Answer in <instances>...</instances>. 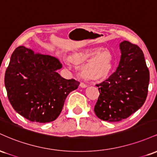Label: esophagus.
<instances>
[{
	"label": "esophagus",
	"mask_w": 157,
	"mask_h": 157,
	"mask_svg": "<svg viewBox=\"0 0 157 157\" xmlns=\"http://www.w3.org/2000/svg\"><path fill=\"white\" fill-rule=\"evenodd\" d=\"M80 86L81 88H86L88 86V85L86 84V83H84V82H80Z\"/></svg>",
	"instance_id": "obj_1"
}]
</instances>
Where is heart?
I'll use <instances>...</instances> for the list:
<instances>
[{
  "instance_id": "b5f03b06",
  "label": "heart",
  "mask_w": 157,
  "mask_h": 157,
  "mask_svg": "<svg viewBox=\"0 0 157 157\" xmlns=\"http://www.w3.org/2000/svg\"><path fill=\"white\" fill-rule=\"evenodd\" d=\"M69 60L79 64L82 77L96 80L107 77L113 68V55L109 50L102 47H89L74 52Z\"/></svg>"
}]
</instances>
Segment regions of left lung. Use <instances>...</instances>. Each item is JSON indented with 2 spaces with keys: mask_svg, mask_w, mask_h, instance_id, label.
<instances>
[{
  "mask_svg": "<svg viewBox=\"0 0 157 157\" xmlns=\"http://www.w3.org/2000/svg\"><path fill=\"white\" fill-rule=\"evenodd\" d=\"M120 61L116 71L97 84L100 96L94 106L97 117L103 121L119 122L142 107L147 95L149 70L144 54L136 45L120 44Z\"/></svg>",
  "mask_w": 157,
  "mask_h": 157,
  "instance_id": "8db88e82",
  "label": "left lung"
}]
</instances>
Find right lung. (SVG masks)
<instances>
[{
  "instance_id": "right-lung-1",
  "label": "right lung",
  "mask_w": 157,
  "mask_h": 157,
  "mask_svg": "<svg viewBox=\"0 0 157 157\" xmlns=\"http://www.w3.org/2000/svg\"><path fill=\"white\" fill-rule=\"evenodd\" d=\"M58 59L35 53L31 48H15L5 73L7 96L15 111L32 122L46 123L58 117L64 102L80 82L57 73Z\"/></svg>"
}]
</instances>
